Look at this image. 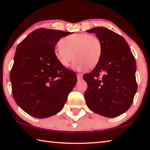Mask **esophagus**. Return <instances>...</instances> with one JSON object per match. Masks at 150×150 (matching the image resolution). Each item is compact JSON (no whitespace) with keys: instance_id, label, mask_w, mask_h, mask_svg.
I'll use <instances>...</instances> for the list:
<instances>
[{"instance_id":"esophagus-1","label":"esophagus","mask_w":150,"mask_h":150,"mask_svg":"<svg viewBox=\"0 0 150 150\" xmlns=\"http://www.w3.org/2000/svg\"><path fill=\"white\" fill-rule=\"evenodd\" d=\"M77 79H79V80L82 79L83 75L82 74H80V73H77Z\"/></svg>"}]
</instances>
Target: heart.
Listing matches in <instances>:
<instances>
[{"instance_id":"heart-1","label":"heart","mask_w":150,"mask_h":150,"mask_svg":"<svg viewBox=\"0 0 150 150\" xmlns=\"http://www.w3.org/2000/svg\"><path fill=\"white\" fill-rule=\"evenodd\" d=\"M59 43L54 50V54L65 67L70 65L74 57L77 59L73 67L79 71L96 67L100 61L102 44L95 35L74 33L62 38Z\"/></svg>"}]
</instances>
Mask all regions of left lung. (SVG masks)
I'll return each mask as SVG.
<instances>
[{"instance_id":"obj_1","label":"left lung","mask_w":150,"mask_h":150,"mask_svg":"<svg viewBox=\"0 0 150 150\" xmlns=\"http://www.w3.org/2000/svg\"><path fill=\"white\" fill-rule=\"evenodd\" d=\"M87 32L100 39L102 54L94 69L83 76L85 101L99 115L117 117L130 108L137 89L134 56L124 38L113 30L99 27Z\"/></svg>"}]
</instances>
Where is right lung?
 I'll list each match as a JSON object with an SVG mask.
<instances>
[{
    "label": "right lung",
    "instance_id": "obj_1",
    "mask_svg": "<svg viewBox=\"0 0 150 150\" xmlns=\"http://www.w3.org/2000/svg\"><path fill=\"white\" fill-rule=\"evenodd\" d=\"M70 34L38 28L16 47L10 73L12 93L17 105L33 117L46 118L59 112L77 83L75 73L54 54L56 44Z\"/></svg>",
    "mask_w": 150,
    "mask_h": 150
}]
</instances>
